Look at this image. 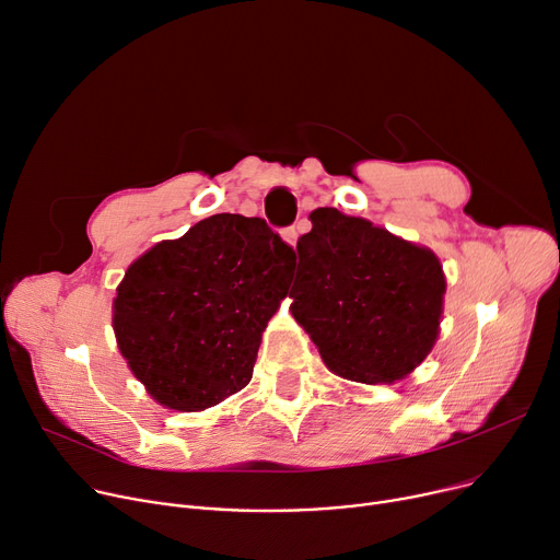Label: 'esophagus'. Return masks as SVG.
<instances>
[{
    "mask_svg": "<svg viewBox=\"0 0 560 560\" xmlns=\"http://www.w3.org/2000/svg\"><path fill=\"white\" fill-rule=\"evenodd\" d=\"M281 236H283V241H285L288 245L294 247V245H296V238H300V230H296L294 225H292V228H285V230L281 232Z\"/></svg>",
    "mask_w": 560,
    "mask_h": 560,
    "instance_id": "34e87169",
    "label": "esophagus"
}]
</instances>
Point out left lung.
Returning <instances> with one entry per match:
<instances>
[{"label":"left lung","instance_id":"8db88e82","mask_svg":"<svg viewBox=\"0 0 560 560\" xmlns=\"http://www.w3.org/2000/svg\"><path fill=\"white\" fill-rule=\"evenodd\" d=\"M311 222L296 241L292 317L332 374L366 385L405 378L439 335V258L332 207L315 209Z\"/></svg>","mask_w":560,"mask_h":560}]
</instances>
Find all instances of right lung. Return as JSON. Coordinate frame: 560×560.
I'll use <instances>...</instances> for the list:
<instances>
[{
  "label": "right lung",
  "instance_id": "obj_1",
  "mask_svg": "<svg viewBox=\"0 0 560 560\" xmlns=\"http://www.w3.org/2000/svg\"><path fill=\"white\" fill-rule=\"evenodd\" d=\"M294 249L264 218L215 213L139 256L117 288L112 326L158 402L200 412L241 392L288 294Z\"/></svg>",
  "mask_w": 560,
  "mask_h": 560
}]
</instances>
